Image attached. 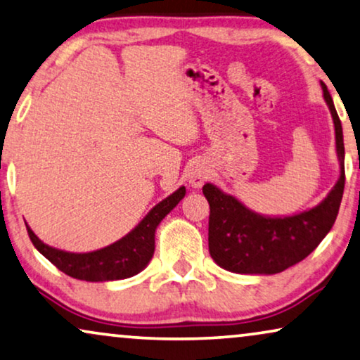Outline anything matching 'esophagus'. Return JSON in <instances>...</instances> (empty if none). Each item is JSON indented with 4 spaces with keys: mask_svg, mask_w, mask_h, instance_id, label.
<instances>
[{
    "mask_svg": "<svg viewBox=\"0 0 360 360\" xmlns=\"http://www.w3.org/2000/svg\"><path fill=\"white\" fill-rule=\"evenodd\" d=\"M206 179H208V170H206L203 165L196 164L195 167H191L188 174V181L193 188H201Z\"/></svg>",
    "mask_w": 360,
    "mask_h": 360,
    "instance_id": "obj_1",
    "label": "esophagus"
}]
</instances>
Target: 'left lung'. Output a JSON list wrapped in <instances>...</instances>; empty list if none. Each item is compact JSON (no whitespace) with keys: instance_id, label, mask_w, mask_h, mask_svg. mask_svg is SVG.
<instances>
[{"instance_id":"obj_1","label":"left lung","mask_w":360,"mask_h":360,"mask_svg":"<svg viewBox=\"0 0 360 360\" xmlns=\"http://www.w3.org/2000/svg\"><path fill=\"white\" fill-rule=\"evenodd\" d=\"M324 100L331 110L336 129V150L341 162V176L329 195L313 210L288 218H264L206 184L203 193L210 203L208 245L211 257L219 267L236 274H278L302 262L331 231L341 206L346 172H344L342 126L333 98L321 83Z\"/></svg>"}]
</instances>
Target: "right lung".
I'll use <instances>...</instances> for the list:
<instances>
[{
  "instance_id": "add662e5",
  "label": "right lung",
  "mask_w": 360,
  "mask_h": 360,
  "mask_svg": "<svg viewBox=\"0 0 360 360\" xmlns=\"http://www.w3.org/2000/svg\"><path fill=\"white\" fill-rule=\"evenodd\" d=\"M185 196V186H180L169 198L160 201L150 210V213L132 229L126 238L108 245L105 249L88 254H72L63 250L49 248L44 244L31 228L27 234L32 244L44 257L51 260L58 270L70 275L73 278L86 280V282H108V280H121L139 274L149 264L154 255L155 229L162 219L179 205Z\"/></svg>"
}]
</instances>
